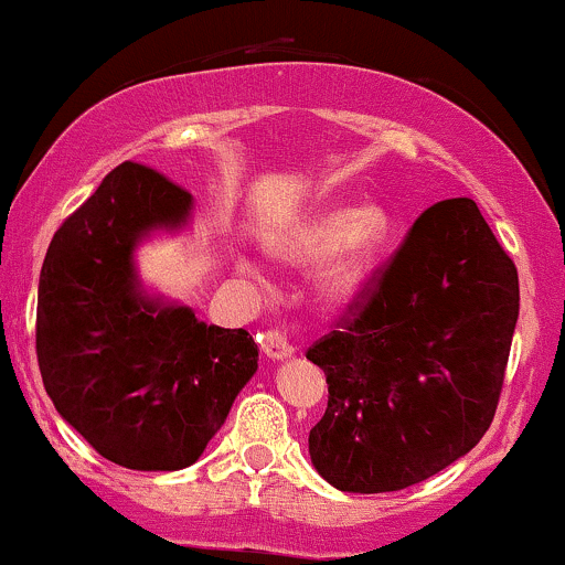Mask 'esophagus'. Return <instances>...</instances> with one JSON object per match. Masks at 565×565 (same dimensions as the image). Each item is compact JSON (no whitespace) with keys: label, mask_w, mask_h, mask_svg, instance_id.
Returning a JSON list of instances; mask_svg holds the SVG:
<instances>
[{"label":"esophagus","mask_w":565,"mask_h":565,"mask_svg":"<svg viewBox=\"0 0 565 565\" xmlns=\"http://www.w3.org/2000/svg\"><path fill=\"white\" fill-rule=\"evenodd\" d=\"M260 345L263 353L268 355L270 361H284L295 353V348H291V342L287 340V334H284L281 329H268V332L260 337Z\"/></svg>","instance_id":"1"}]
</instances>
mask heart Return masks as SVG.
Masks as SVG:
<instances>
[{
  "label": "heart",
  "instance_id": "b5f03b06",
  "mask_svg": "<svg viewBox=\"0 0 565 565\" xmlns=\"http://www.w3.org/2000/svg\"><path fill=\"white\" fill-rule=\"evenodd\" d=\"M391 233V217L377 204L334 206L321 212L281 246L291 263H316L329 257L319 276V289L329 302H348L366 287L382 246Z\"/></svg>",
  "mask_w": 565,
  "mask_h": 565
}]
</instances>
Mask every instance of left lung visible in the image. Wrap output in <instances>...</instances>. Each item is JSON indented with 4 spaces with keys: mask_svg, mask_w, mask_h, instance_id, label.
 <instances>
[{
    "mask_svg": "<svg viewBox=\"0 0 565 565\" xmlns=\"http://www.w3.org/2000/svg\"><path fill=\"white\" fill-rule=\"evenodd\" d=\"M518 302L515 263L476 201L425 210L342 327L305 353L329 385L308 436L321 478L382 494L465 457L494 419Z\"/></svg>",
    "mask_w": 565,
    "mask_h": 565,
    "instance_id": "obj_1",
    "label": "left lung"
}]
</instances>
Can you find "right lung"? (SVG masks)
Listing matches in <instances>:
<instances>
[{
    "instance_id": "right-lung-1",
    "label": "right lung",
    "mask_w": 565,
    "mask_h": 565,
    "mask_svg": "<svg viewBox=\"0 0 565 565\" xmlns=\"http://www.w3.org/2000/svg\"><path fill=\"white\" fill-rule=\"evenodd\" d=\"M191 210V193L125 161L63 220L39 276L44 391L100 457L129 470L196 462L257 372L246 329L151 297L135 270V246L183 228Z\"/></svg>"
}]
</instances>
